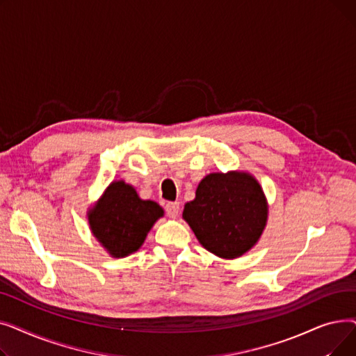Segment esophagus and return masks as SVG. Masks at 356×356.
<instances>
[{
	"instance_id": "34e87169",
	"label": "esophagus",
	"mask_w": 356,
	"mask_h": 356,
	"mask_svg": "<svg viewBox=\"0 0 356 356\" xmlns=\"http://www.w3.org/2000/svg\"><path fill=\"white\" fill-rule=\"evenodd\" d=\"M165 212L170 218H177L180 212V203L179 202H168L165 204Z\"/></svg>"
}]
</instances>
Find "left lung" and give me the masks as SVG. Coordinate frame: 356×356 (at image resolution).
<instances>
[{
	"instance_id": "left-lung-1",
	"label": "left lung",
	"mask_w": 356,
	"mask_h": 356,
	"mask_svg": "<svg viewBox=\"0 0 356 356\" xmlns=\"http://www.w3.org/2000/svg\"><path fill=\"white\" fill-rule=\"evenodd\" d=\"M267 216L266 195L255 177L245 172L203 177L196 197L183 211V219L202 247L227 259L241 257L257 244Z\"/></svg>"
}]
</instances>
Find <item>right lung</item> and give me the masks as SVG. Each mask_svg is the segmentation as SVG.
Segmentation results:
<instances>
[{
  "mask_svg": "<svg viewBox=\"0 0 356 356\" xmlns=\"http://www.w3.org/2000/svg\"><path fill=\"white\" fill-rule=\"evenodd\" d=\"M164 215L153 200H143L124 180L112 181L88 212L90 231L111 257L122 258L140 250L156 220Z\"/></svg>",
  "mask_w": 356,
  "mask_h": 356,
  "instance_id": "1",
  "label": "right lung"
}]
</instances>
